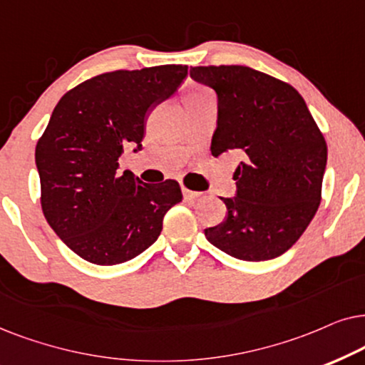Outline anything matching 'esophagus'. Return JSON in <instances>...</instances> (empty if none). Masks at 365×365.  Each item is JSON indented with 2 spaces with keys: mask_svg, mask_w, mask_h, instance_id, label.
Listing matches in <instances>:
<instances>
[{
  "mask_svg": "<svg viewBox=\"0 0 365 365\" xmlns=\"http://www.w3.org/2000/svg\"><path fill=\"white\" fill-rule=\"evenodd\" d=\"M182 193L185 200H197V198L202 197V192H193V190H188V188H183Z\"/></svg>",
  "mask_w": 365,
  "mask_h": 365,
  "instance_id": "obj_1",
  "label": "esophagus"
}]
</instances>
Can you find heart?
I'll use <instances>...</instances> for the list:
<instances>
[{
  "instance_id": "heart-1",
  "label": "heart",
  "mask_w": 365,
  "mask_h": 365,
  "mask_svg": "<svg viewBox=\"0 0 365 365\" xmlns=\"http://www.w3.org/2000/svg\"><path fill=\"white\" fill-rule=\"evenodd\" d=\"M202 95H210L205 88H192L187 91L185 98H193V96H202Z\"/></svg>"
}]
</instances>
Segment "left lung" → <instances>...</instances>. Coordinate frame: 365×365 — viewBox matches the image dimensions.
<instances>
[{"label":"left lung","mask_w":365,"mask_h":365,"mask_svg":"<svg viewBox=\"0 0 365 365\" xmlns=\"http://www.w3.org/2000/svg\"><path fill=\"white\" fill-rule=\"evenodd\" d=\"M190 76L215 90L212 155H244L222 198L227 217L205 228L212 245L235 259L262 262L287 252L320 203L327 143L297 90L249 66H195Z\"/></svg>","instance_id":"8db88e82"}]
</instances>
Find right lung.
Returning <instances> with one entry per match:
<instances>
[{
  "label": "right lung",
  "mask_w": 365,
  "mask_h": 365,
  "mask_svg": "<svg viewBox=\"0 0 365 365\" xmlns=\"http://www.w3.org/2000/svg\"><path fill=\"white\" fill-rule=\"evenodd\" d=\"M185 65L116 70L61 96L35 162L41 208L55 233L81 259L116 265L155 244L163 217L182 202L175 180L143 183L118 158L126 145L142 150L145 120L188 75Z\"/></svg>",
  "instance_id": "add662e5"
}]
</instances>
